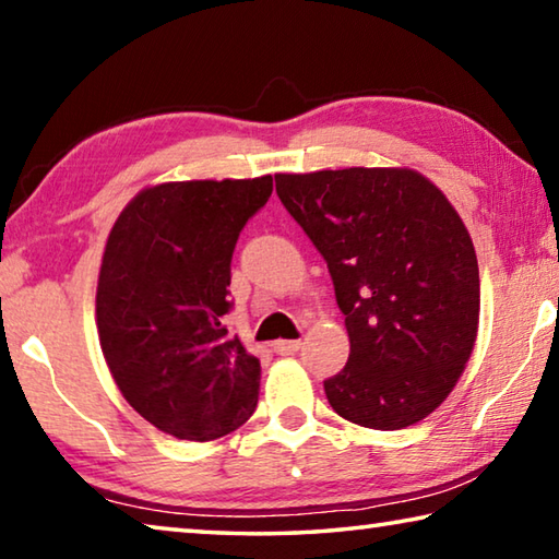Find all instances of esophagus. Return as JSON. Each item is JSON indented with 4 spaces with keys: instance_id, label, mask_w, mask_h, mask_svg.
Here are the masks:
<instances>
[{
    "instance_id": "34e87169",
    "label": "esophagus",
    "mask_w": 559,
    "mask_h": 559,
    "mask_svg": "<svg viewBox=\"0 0 559 559\" xmlns=\"http://www.w3.org/2000/svg\"><path fill=\"white\" fill-rule=\"evenodd\" d=\"M300 340H276V343H273V349H276L278 355H293V353H298L300 349Z\"/></svg>"
}]
</instances>
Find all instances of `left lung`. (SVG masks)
<instances>
[{
	"label": "left lung",
	"mask_w": 559,
	"mask_h": 559,
	"mask_svg": "<svg viewBox=\"0 0 559 559\" xmlns=\"http://www.w3.org/2000/svg\"><path fill=\"white\" fill-rule=\"evenodd\" d=\"M276 192L333 276L349 357L325 380L343 419L394 431L456 386L478 335L471 234L447 194L409 167L276 175Z\"/></svg>",
	"instance_id": "8db88e82"
}]
</instances>
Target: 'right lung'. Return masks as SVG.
<instances>
[{
    "label": "right lung",
    "mask_w": 559,
    "mask_h": 559,
    "mask_svg": "<svg viewBox=\"0 0 559 559\" xmlns=\"http://www.w3.org/2000/svg\"><path fill=\"white\" fill-rule=\"evenodd\" d=\"M273 177L140 189L103 251L96 325L118 390L155 429L212 441L257 409L261 362L224 328L231 253Z\"/></svg>",
    "instance_id": "right-lung-1"
}]
</instances>
